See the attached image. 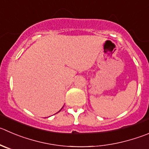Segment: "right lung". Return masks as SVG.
Masks as SVG:
<instances>
[{"instance_id": "add662e5", "label": "right lung", "mask_w": 149, "mask_h": 149, "mask_svg": "<svg viewBox=\"0 0 149 149\" xmlns=\"http://www.w3.org/2000/svg\"><path fill=\"white\" fill-rule=\"evenodd\" d=\"M61 109H62V108H61ZM60 110H59V111H58V112H60Z\"/></svg>"}]
</instances>
